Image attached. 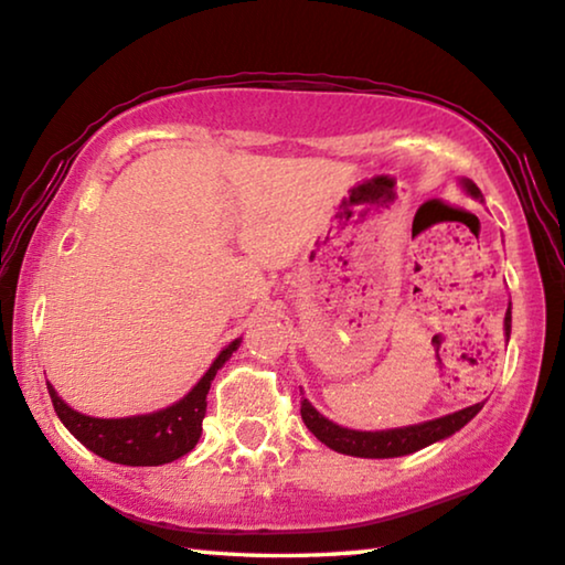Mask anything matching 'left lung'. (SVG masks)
<instances>
[{
	"label": "left lung",
	"mask_w": 565,
	"mask_h": 565,
	"mask_svg": "<svg viewBox=\"0 0 565 565\" xmlns=\"http://www.w3.org/2000/svg\"><path fill=\"white\" fill-rule=\"evenodd\" d=\"M461 185L467 188V193L473 198H481V191L477 183H471L463 178ZM503 330H507V340L511 334V305L507 310V318H503ZM483 402L471 404L467 409H459L447 417L424 422V424H412V427L402 429H384V431H358L340 427V424L330 422L328 417L312 407L308 399L300 402V414L305 427H308L315 437H318L324 447L334 449L338 454H348V457H362V459H392V457H404V454H414L429 444L447 439L451 434H457L463 424H469L477 414L481 412Z\"/></svg>",
	"instance_id": "1"
}]
</instances>
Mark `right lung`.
I'll use <instances>...</instances> for the list:
<instances>
[{"instance_id":"obj_1","label":"right lung","mask_w":565,"mask_h":565,"mask_svg":"<svg viewBox=\"0 0 565 565\" xmlns=\"http://www.w3.org/2000/svg\"><path fill=\"white\" fill-rule=\"evenodd\" d=\"M237 348H241V340L227 344L211 367H207L201 382L183 399H178L166 409L138 414V417H86V414L68 407L52 384H46V390L58 419L88 451L114 463H124V467H161V463H171L185 457L195 447L198 439H201L207 390H211L217 370L231 360V354Z\"/></svg>"}]
</instances>
